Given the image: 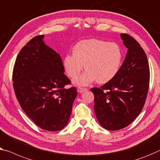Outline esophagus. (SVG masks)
Here are the masks:
<instances>
[{
    "mask_svg": "<svg viewBox=\"0 0 160 160\" xmlns=\"http://www.w3.org/2000/svg\"><path fill=\"white\" fill-rule=\"evenodd\" d=\"M88 90L87 88H78V92H80V93H82V92L86 91Z\"/></svg>",
    "mask_w": 160,
    "mask_h": 160,
    "instance_id": "34e87169",
    "label": "esophagus"
}]
</instances>
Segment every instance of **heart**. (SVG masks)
Returning <instances> with one entry per match:
<instances>
[{"mask_svg": "<svg viewBox=\"0 0 160 160\" xmlns=\"http://www.w3.org/2000/svg\"><path fill=\"white\" fill-rule=\"evenodd\" d=\"M122 62V52L116 43L92 39L78 42L63 59L68 76L75 78L84 67L87 70L73 80L78 86H85L97 80L106 83L117 75Z\"/></svg>", "mask_w": 160, "mask_h": 160, "instance_id": "b5f03b06", "label": "heart"}]
</instances>
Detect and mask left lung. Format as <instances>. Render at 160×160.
Listing matches in <instances>:
<instances>
[{
    "label": "left lung",
    "instance_id": "8db88e82",
    "mask_svg": "<svg viewBox=\"0 0 160 160\" xmlns=\"http://www.w3.org/2000/svg\"><path fill=\"white\" fill-rule=\"evenodd\" d=\"M128 49L117 75L100 88H93L94 110L104 128L116 131L126 127L141 113L149 84V67L146 54L131 36L121 34Z\"/></svg>",
    "mask_w": 160,
    "mask_h": 160
}]
</instances>
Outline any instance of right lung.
<instances>
[{
  "label": "right lung",
  "instance_id": "right-lung-1",
  "mask_svg": "<svg viewBox=\"0 0 160 160\" xmlns=\"http://www.w3.org/2000/svg\"><path fill=\"white\" fill-rule=\"evenodd\" d=\"M44 36L33 38L16 57L13 72L14 91L21 108L38 126L57 132L65 128L78 95L64 74L61 57L45 44Z\"/></svg>",
  "mask_w": 160,
  "mask_h": 160
}]
</instances>
